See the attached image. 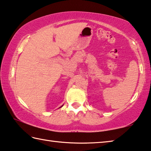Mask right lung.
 I'll use <instances>...</instances> for the list:
<instances>
[{
	"mask_svg": "<svg viewBox=\"0 0 151 151\" xmlns=\"http://www.w3.org/2000/svg\"><path fill=\"white\" fill-rule=\"evenodd\" d=\"M62 106H63V105H62Z\"/></svg>",
	"mask_w": 151,
	"mask_h": 151,
	"instance_id": "add662e5",
	"label": "right lung"
}]
</instances>
